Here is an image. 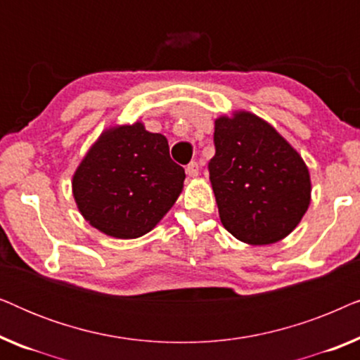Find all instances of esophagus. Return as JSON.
Returning a JSON list of instances; mask_svg holds the SVG:
<instances>
[{"label": "esophagus", "mask_w": 360, "mask_h": 360, "mask_svg": "<svg viewBox=\"0 0 360 360\" xmlns=\"http://www.w3.org/2000/svg\"><path fill=\"white\" fill-rule=\"evenodd\" d=\"M186 175L188 176H198V174H200V167H198V164H196V162H190L188 165H186Z\"/></svg>", "instance_id": "1"}]
</instances>
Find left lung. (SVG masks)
<instances>
[{"label":"left lung","mask_w":360,"mask_h":360,"mask_svg":"<svg viewBox=\"0 0 360 360\" xmlns=\"http://www.w3.org/2000/svg\"><path fill=\"white\" fill-rule=\"evenodd\" d=\"M214 147L208 170L224 228L250 245L287 238L311 201L302 155L272 124L249 111L214 121Z\"/></svg>","instance_id":"1"}]
</instances>
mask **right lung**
I'll return each mask as SVG.
<instances>
[{"label": "right lung", "instance_id": "obj_1", "mask_svg": "<svg viewBox=\"0 0 360 360\" xmlns=\"http://www.w3.org/2000/svg\"><path fill=\"white\" fill-rule=\"evenodd\" d=\"M184 180L167 137L136 121L101 132L77 167L72 191L93 228L116 239H136L169 213Z\"/></svg>", "mask_w": 360, "mask_h": 360}]
</instances>
